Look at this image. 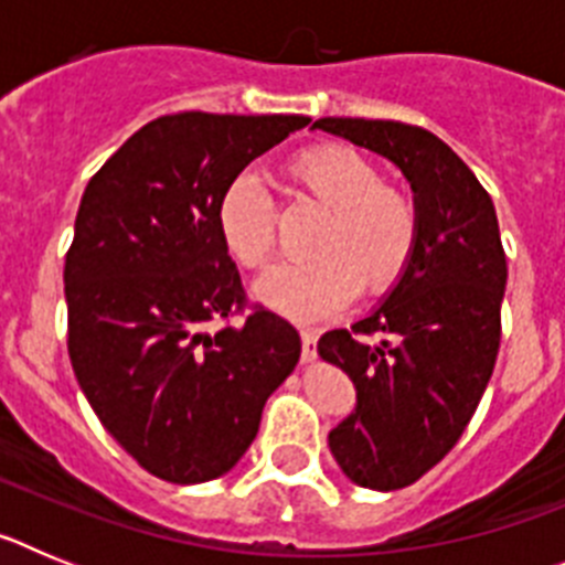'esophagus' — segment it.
<instances>
[{
  "label": "esophagus",
  "mask_w": 565,
  "mask_h": 565,
  "mask_svg": "<svg viewBox=\"0 0 565 565\" xmlns=\"http://www.w3.org/2000/svg\"><path fill=\"white\" fill-rule=\"evenodd\" d=\"M299 337H302V359H306V362H311V359L317 356V333H313L311 328H302V331H299Z\"/></svg>",
  "instance_id": "obj_1"
}]
</instances>
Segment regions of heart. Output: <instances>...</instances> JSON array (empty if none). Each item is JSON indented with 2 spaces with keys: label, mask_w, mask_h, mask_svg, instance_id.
<instances>
[{
  "label": "heart",
  "mask_w": 565,
  "mask_h": 565,
  "mask_svg": "<svg viewBox=\"0 0 565 565\" xmlns=\"http://www.w3.org/2000/svg\"><path fill=\"white\" fill-rule=\"evenodd\" d=\"M288 174L326 209L311 234L313 257L274 266L257 279L263 306L291 319H317L356 297L384 294L411 266L418 209L411 194L387 186L376 163L344 143L299 152ZM217 228L239 266L263 268L274 252V201L254 174H237L217 203Z\"/></svg>",
  "instance_id": "1"
}]
</instances>
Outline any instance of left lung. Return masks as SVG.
Instances as JSON below:
<instances>
[{
  "label": "left lung",
  "instance_id": "8db88e82",
  "mask_svg": "<svg viewBox=\"0 0 565 565\" xmlns=\"http://www.w3.org/2000/svg\"><path fill=\"white\" fill-rule=\"evenodd\" d=\"M313 129L382 154L418 209L411 266L367 317L322 333L356 407L328 433L353 483L379 492L418 481L456 447L481 402L501 344L507 257L492 198L438 135L398 121L319 118ZM379 332L376 345L363 339Z\"/></svg>",
  "mask_w": 565,
  "mask_h": 565
}]
</instances>
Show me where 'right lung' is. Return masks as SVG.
<instances>
[{
  "label": "right lung",
  "mask_w": 565,
  "mask_h": 565,
  "mask_svg": "<svg viewBox=\"0 0 565 565\" xmlns=\"http://www.w3.org/2000/svg\"><path fill=\"white\" fill-rule=\"evenodd\" d=\"M306 115L154 118L93 174L64 263L67 351L89 407L169 483L226 476L266 398L299 362V333L266 308L239 326L243 286L217 203Z\"/></svg>",
  "instance_id": "add662e5"
}]
</instances>
